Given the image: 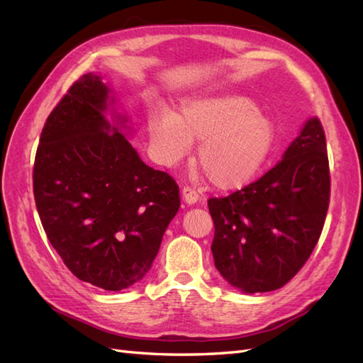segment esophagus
Segmentation results:
<instances>
[{"mask_svg":"<svg viewBox=\"0 0 363 363\" xmlns=\"http://www.w3.org/2000/svg\"><path fill=\"white\" fill-rule=\"evenodd\" d=\"M182 199L184 201H186L189 206H191V204H195L196 201H198V194L196 191L194 190V189H190V187H184L182 189Z\"/></svg>","mask_w":363,"mask_h":363,"instance_id":"obj_1","label":"esophagus"}]
</instances>
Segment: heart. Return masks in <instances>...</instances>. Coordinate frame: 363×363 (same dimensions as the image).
Masks as SVG:
<instances>
[{"instance_id":"heart-1","label":"heart","mask_w":363,"mask_h":363,"mask_svg":"<svg viewBox=\"0 0 363 363\" xmlns=\"http://www.w3.org/2000/svg\"><path fill=\"white\" fill-rule=\"evenodd\" d=\"M148 142L154 159L174 167L187 156L194 140L198 164L213 187L240 189L264 165L274 143V125L254 101L235 94H211L186 99L179 113H150Z\"/></svg>"}]
</instances>
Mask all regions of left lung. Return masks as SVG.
I'll use <instances>...</instances> for the list:
<instances>
[{"instance_id":"8db88e82","label":"left lung","mask_w":363,"mask_h":363,"mask_svg":"<svg viewBox=\"0 0 363 363\" xmlns=\"http://www.w3.org/2000/svg\"><path fill=\"white\" fill-rule=\"evenodd\" d=\"M329 190L325 130L312 117L259 181L207 203L215 226L211 250L223 279L248 295L287 284L318 242Z\"/></svg>"}]
</instances>
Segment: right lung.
<instances>
[{"label": "right lung", "instance_id": "1", "mask_svg": "<svg viewBox=\"0 0 363 363\" xmlns=\"http://www.w3.org/2000/svg\"><path fill=\"white\" fill-rule=\"evenodd\" d=\"M113 90L84 74L46 120L34 198L52 248L78 279L120 291L140 282L179 211L172 176L148 167Z\"/></svg>", "mask_w": 363, "mask_h": 363}]
</instances>
